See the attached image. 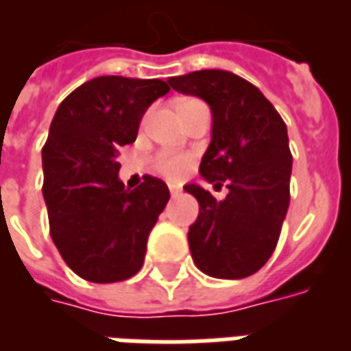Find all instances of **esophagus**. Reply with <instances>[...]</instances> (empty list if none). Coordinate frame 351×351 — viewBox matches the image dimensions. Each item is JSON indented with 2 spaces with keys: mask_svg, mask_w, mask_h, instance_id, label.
<instances>
[{
  "mask_svg": "<svg viewBox=\"0 0 351 351\" xmlns=\"http://www.w3.org/2000/svg\"><path fill=\"white\" fill-rule=\"evenodd\" d=\"M169 191H171V195L175 197V195H178V193H180V188H176V186H169Z\"/></svg>",
  "mask_w": 351,
  "mask_h": 351,
  "instance_id": "obj_1",
  "label": "esophagus"
}]
</instances>
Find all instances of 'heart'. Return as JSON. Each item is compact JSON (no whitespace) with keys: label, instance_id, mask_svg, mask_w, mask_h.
Listing matches in <instances>:
<instances>
[{"label":"heart","instance_id":"heart-1","mask_svg":"<svg viewBox=\"0 0 351 351\" xmlns=\"http://www.w3.org/2000/svg\"><path fill=\"white\" fill-rule=\"evenodd\" d=\"M193 101V99H190ZM191 167V158L188 154H176V152H161L154 160V169L160 175L167 176L171 180L182 178Z\"/></svg>","mask_w":351,"mask_h":351}]
</instances>
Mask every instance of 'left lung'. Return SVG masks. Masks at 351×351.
Returning <instances> with one entry per match:
<instances>
[{"label": "left lung", "instance_id": "left-lung-1", "mask_svg": "<svg viewBox=\"0 0 351 351\" xmlns=\"http://www.w3.org/2000/svg\"><path fill=\"white\" fill-rule=\"evenodd\" d=\"M173 90L197 95L213 110V141L199 173L216 199L197 184L184 190L199 203L188 231L193 263L208 276L246 278L263 267L278 243L289 206L291 152L284 120L258 88L239 75L203 69L171 77Z\"/></svg>", "mask_w": 351, "mask_h": 351}]
</instances>
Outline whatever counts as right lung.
Returning <instances> with one entry per match:
<instances>
[{
    "mask_svg": "<svg viewBox=\"0 0 351 351\" xmlns=\"http://www.w3.org/2000/svg\"><path fill=\"white\" fill-rule=\"evenodd\" d=\"M171 88L160 79L97 77L65 97L43 146V197L50 237L80 278L110 284L145 263L146 241L169 201L167 184L118 178L120 146L137 138L146 108Z\"/></svg>",
    "mask_w": 351,
    "mask_h": 351,
    "instance_id": "right-lung-1",
    "label": "right lung"
}]
</instances>
